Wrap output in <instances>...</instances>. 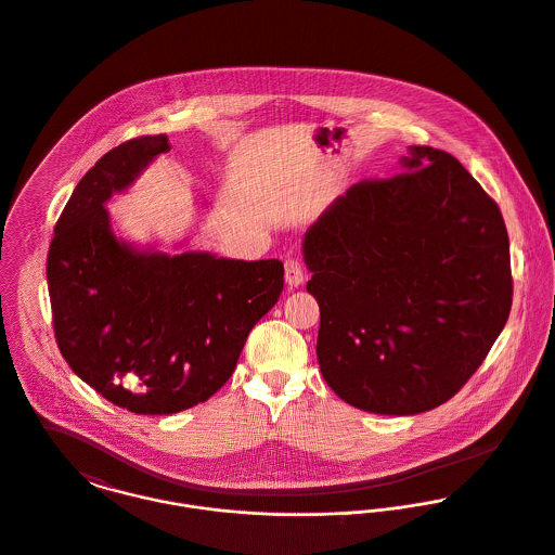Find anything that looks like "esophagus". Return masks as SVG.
I'll return each mask as SVG.
<instances>
[{
	"label": "esophagus",
	"instance_id": "esophagus-1",
	"mask_svg": "<svg viewBox=\"0 0 555 555\" xmlns=\"http://www.w3.org/2000/svg\"><path fill=\"white\" fill-rule=\"evenodd\" d=\"M305 279H307V272H305L302 263L296 261V259H287L285 261V283H287V287L296 289L305 283Z\"/></svg>",
	"mask_w": 555,
	"mask_h": 555
}]
</instances>
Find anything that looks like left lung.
Returning a JSON list of instances; mask_svg holds the SVG:
<instances>
[{
    "label": "left lung",
    "mask_w": 555,
    "mask_h": 555,
    "mask_svg": "<svg viewBox=\"0 0 555 555\" xmlns=\"http://www.w3.org/2000/svg\"><path fill=\"white\" fill-rule=\"evenodd\" d=\"M409 151L404 172L349 186L302 241L321 374L376 415H417L453 398L513 302L498 204L449 153Z\"/></svg>",
    "instance_id": "1"
}]
</instances>
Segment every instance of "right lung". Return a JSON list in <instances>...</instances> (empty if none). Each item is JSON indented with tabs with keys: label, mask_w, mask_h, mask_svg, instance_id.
<instances>
[{
	"label": "right lung",
	"mask_w": 555,
	"mask_h": 555,
	"mask_svg": "<svg viewBox=\"0 0 555 555\" xmlns=\"http://www.w3.org/2000/svg\"><path fill=\"white\" fill-rule=\"evenodd\" d=\"M168 151L164 133L108 151L67 199L47 261L63 360L135 415H172L219 391L285 274L279 259L170 255L117 238L104 204Z\"/></svg>",
	"instance_id": "obj_1"
}]
</instances>
